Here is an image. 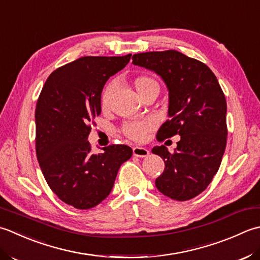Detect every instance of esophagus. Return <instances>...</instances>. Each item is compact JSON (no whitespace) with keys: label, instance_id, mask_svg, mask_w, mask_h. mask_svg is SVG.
<instances>
[{"label":"esophagus","instance_id":"esophagus-1","mask_svg":"<svg viewBox=\"0 0 260 260\" xmlns=\"http://www.w3.org/2000/svg\"><path fill=\"white\" fill-rule=\"evenodd\" d=\"M132 152H134V156L140 157V158H144L149 155V150L142 147H135L134 149H132Z\"/></svg>","mask_w":260,"mask_h":260}]
</instances>
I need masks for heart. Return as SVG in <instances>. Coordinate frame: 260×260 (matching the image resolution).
Wrapping results in <instances>:
<instances>
[{
	"mask_svg": "<svg viewBox=\"0 0 260 260\" xmlns=\"http://www.w3.org/2000/svg\"><path fill=\"white\" fill-rule=\"evenodd\" d=\"M135 87L137 89V92L139 93L140 96L142 94H145L146 92L150 91V89H152V88L159 89V85H158V83L155 81V79L149 77V76H146V75L139 76L135 79ZM113 89H114L113 83H110L109 85L105 87L104 92L102 94V99H101V105H102L103 110L109 109ZM153 125H155V122H153L152 119L132 121V122H128L123 125L122 132L124 134V136L129 138V139L135 140V141H139L145 137V135L148 131L152 129Z\"/></svg>",
	"mask_w": 260,
	"mask_h": 260,
	"instance_id": "b5f03b06",
	"label": "heart"
}]
</instances>
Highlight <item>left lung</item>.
Returning <instances> with one entry per match:
<instances>
[{"instance_id":"obj_1","label":"left lung","mask_w":260,"mask_h":260,"mask_svg":"<svg viewBox=\"0 0 260 260\" xmlns=\"http://www.w3.org/2000/svg\"><path fill=\"white\" fill-rule=\"evenodd\" d=\"M132 63L155 72L168 88L169 119L157 140L181 136L173 153L152 148L165 161L156 187L176 201L198 197L218 173L226 145V101L218 79L205 63L176 50L136 54Z\"/></svg>"}]
</instances>
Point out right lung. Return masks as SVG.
Here are the masks:
<instances>
[{
	"mask_svg": "<svg viewBox=\"0 0 260 260\" xmlns=\"http://www.w3.org/2000/svg\"><path fill=\"white\" fill-rule=\"evenodd\" d=\"M130 58H78L52 72L39 95L35 114L39 166L52 192L75 209H92L107 199L120 166L132 156L125 145L94 153L87 141L91 123L101 114L105 83Z\"/></svg>",
	"mask_w": 260,
	"mask_h": 260,
	"instance_id": "1",
	"label": "right lung"
}]
</instances>
